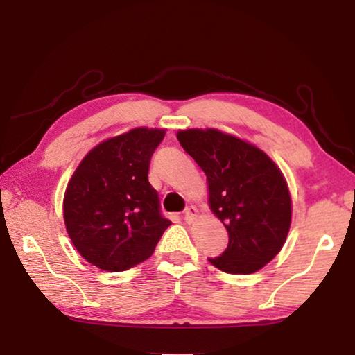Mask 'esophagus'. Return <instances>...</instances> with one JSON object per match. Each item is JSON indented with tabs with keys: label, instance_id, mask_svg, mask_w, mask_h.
<instances>
[{
	"label": "esophagus",
	"instance_id": "1",
	"mask_svg": "<svg viewBox=\"0 0 355 355\" xmlns=\"http://www.w3.org/2000/svg\"><path fill=\"white\" fill-rule=\"evenodd\" d=\"M196 216H197V208L196 207H188L184 209V220L188 222V224H191V222L194 220Z\"/></svg>",
	"mask_w": 355,
	"mask_h": 355
}]
</instances>
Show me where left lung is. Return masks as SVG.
<instances>
[{
  "label": "left lung",
  "mask_w": 355,
  "mask_h": 355,
  "mask_svg": "<svg viewBox=\"0 0 355 355\" xmlns=\"http://www.w3.org/2000/svg\"><path fill=\"white\" fill-rule=\"evenodd\" d=\"M177 139L205 172L209 208L228 245L209 263L228 274H252L279 254L291 224L284 175L260 148L219 130H182Z\"/></svg>",
  "instance_id": "8db88e82"
}]
</instances>
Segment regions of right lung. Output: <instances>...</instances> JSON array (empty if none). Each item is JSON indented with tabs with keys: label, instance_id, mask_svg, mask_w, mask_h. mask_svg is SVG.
<instances>
[{
	"label": "right lung",
	"instance_id": "1",
	"mask_svg": "<svg viewBox=\"0 0 355 355\" xmlns=\"http://www.w3.org/2000/svg\"><path fill=\"white\" fill-rule=\"evenodd\" d=\"M164 130L135 128L84 156L64 196V220L84 260L107 272L136 266L153 254L171 220L148 183L152 155Z\"/></svg>",
	"mask_w": 355,
	"mask_h": 355
}]
</instances>
